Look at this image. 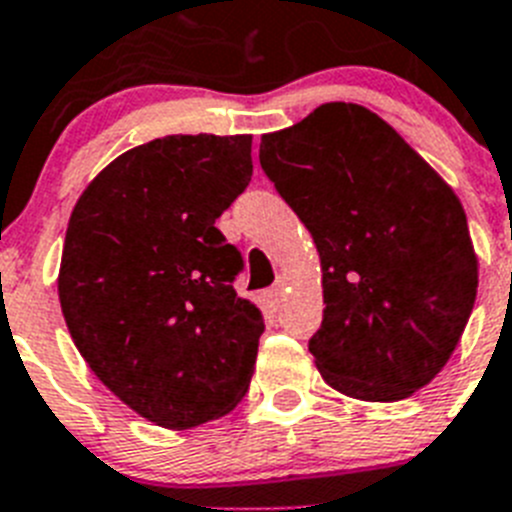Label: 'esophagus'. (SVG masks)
<instances>
[{"instance_id":"1","label":"esophagus","mask_w":512,"mask_h":512,"mask_svg":"<svg viewBox=\"0 0 512 512\" xmlns=\"http://www.w3.org/2000/svg\"><path fill=\"white\" fill-rule=\"evenodd\" d=\"M283 293H286V281H283V278H278V281L273 283V286L268 288V291H265V304L270 306V309H278V306H281V299H283Z\"/></svg>"}]
</instances>
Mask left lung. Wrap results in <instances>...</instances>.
<instances>
[{"label":"left lung","mask_w":512,"mask_h":512,"mask_svg":"<svg viewBox=\"0 0 512 512\" xmlns=\"http://www.w3.org/2000/svg\"><path fill=\"white\" fill-rule=\"evenodd\" d=\"M262 172L311 231L324 314L309 350L332 389L397 402L459 345L477 257L459 198L386 121L327 102L262 136Z\"/></svg>","instance_id":"1"}]
</instances>
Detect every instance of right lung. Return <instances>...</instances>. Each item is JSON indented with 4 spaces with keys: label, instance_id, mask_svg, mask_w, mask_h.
<instances>
[{
    "label": "right lung",
    "instance_id": "right-lung-1",
    "mask_svg": "<svg viewBox=\"0 0 512 512\" xmlns=\"http://www.w3.org/2000/svg\"><path fill=\"white\" fill-rule=\"evenodd\" d=\"M252 136H164L108 164L71 211L59 299L71 340L133 412L185 430L247 394L265 332L216 226L252 180Z\"/></svg>",
    "mask_w": 512,
    "mask_h": 512
}]
</instances>
